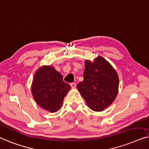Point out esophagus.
Listing matches in <instances>:
<instances>
[{
    "mask_svg": "<svg viewBox=\"0 0 149 149\" xmlns=\"http://www.w3.org/2000/svg\"><path fill=\"white\" fill-rule=\"evenodd\" d=\"M70 86L71 87H72V88H75V86H76V84H75V83H71Z\"/></svg>",
    "mask_w": 149,
    "mask_h": 149,
    "instance_id": "34e87169",
    "label": "esophagus"
}]
</instances>
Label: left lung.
<instances>
[{"instance_id":"8db88e82","label":"left lung","mask_w":149,"mask_h":149,"mask_svg":"<svg viewBox=\"0 0 149 149\" xmlns=\"http://www.w3.org/2000/svg\"><path fill=\"white\" fill-rule=\"evenodd\" d=\"M84 63V80L77 85V88L91 109L102 111L117 97L119 76L110 63L101 56L93 62L86 60Z\"/></svg>"}]
</instances>
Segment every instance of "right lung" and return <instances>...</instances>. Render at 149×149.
<instances>
[{"label":"right lung","mask_w":149,"mask_h":149,"mask_svg":"<svg viewBox=\"0 0 149 149\" xmlns=\"http://www.w3.org/2000/svg\"><path fill=\"white\" fill-rule=\"evenodd\" d=\"M71 86L54 67L43 65L33 75L31 91L36 103L50 113L58 111Z\"/></svg>","instance_id":"right-lung-1"}]
</instances>
